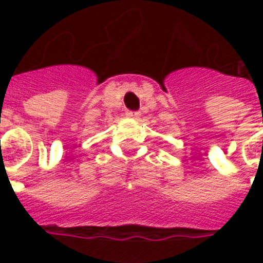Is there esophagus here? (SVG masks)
Segmentation results:
<instances>
[{
  "label": "esophagus",
  "mask_w": 263,
  "mask_h": 263,
  "mask_svg": "<svg viewBox=\"0 0 263 263\" xmlns=\"http://www.w3.org/2000/svg\"><path fill=\"white\" fill-rule=\"evenodd\" d=\"M126 117H128V118H132V120H138V118L141 117V114L137 112V111H126Z\"/></svg>",
  "instance_id": "34e87169"
}]
</instances>
